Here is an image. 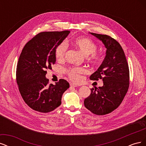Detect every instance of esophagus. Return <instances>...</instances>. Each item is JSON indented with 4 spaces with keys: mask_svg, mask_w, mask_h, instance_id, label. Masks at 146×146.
Returning <instances> with one entry per match:
<instances>
[{
    "mask_svg": "<svg viewBox=\"0 0 146 146\" xmlns=\"http://www.w3.org/2000/svg\"><path fill=\"white\" fill-rule=\"evenodd\" d=\"M70 86H72V87H77V85H76V84L72 83H70Z\"/></svg>",
    "mask_w": 146,
    "mask_h": 146,
    "instance_id": "esophagus-1",
    "label": "esophagus"
}]
</instances>
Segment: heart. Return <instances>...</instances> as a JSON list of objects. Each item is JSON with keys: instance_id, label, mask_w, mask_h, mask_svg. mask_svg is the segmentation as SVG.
<instances>
[{"instance_id": "1", "label": "heart", "mask_w": 146, "mask_h": 146, "mask_svg": "<svg viewBox=\"0 0 146 146\" xmlns=\"http://www.w3.org/2000/svg\"><path fill=\"white\" fill-rule=\"evenodd\" d=\"M71 42L84 55H89L88 57V60L91 62L96 63L99 61L100 56L96 52L98 50V45L92 39L85 37H78L72 39ZM67 49L68 44L65 41L59 44L55 48V55L56 59H63ZM84 72H85V69L80 67H76L68 70L69 77L71 80L76 82H80L81 81V74Z\"/></svg>"}]
</instances>
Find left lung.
Wrapping results in <instances>:
<instances>
[{
	"mask_svg": "<svg viewBox=\"0 0 146 146\" xmlns=\"http://www.w3.org/2000/svg\"><path fill=\"white\" fill-rule=\"evenodd\" d=\"M102 41L107 48L102 63L90 79H102L104 85L91 89V94L84 100L85 107L97 115H104L116 109L129 87V69L121 46L106 35L90 33Z\"/></svg>",
	"mask_w": 146,
	"mask_h": 146,
	"instance_id": "1",
	"label": "left lung"
}]
</instances>
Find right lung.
Returning a JSON list of instances; mask_svg holds the SVG:
<instances>
[{
	"label": "right lung",
	"mask_w": 146,
	"mask_h": 146,
	"mask_svg": "<svg viewBox=\"0 0 146 146\" xmlns=\"http://www.w3.org/2000/svg\"><path fill=\"white\" fill-rule=\"evenodd\" d=\"M69 31L46 32L36 35L23 48L16 69V82L22 98L33 110L48 113L58 107L69 83L60 79L48 85L46 69L55 64V48L68 36Z\"/></svg>",
	"instance_id": "right-lung-1"
}]
</instances>
